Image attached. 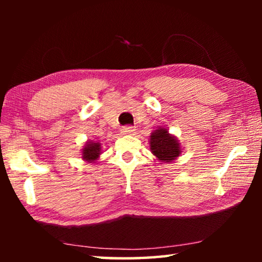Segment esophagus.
Instances as JSON below:
<instances>
[{"instance_id": "34e87169", "label": "esophagus", "mask_w": 262, "mask_h": 262, "mask_svg": "<svg viewBox=\"0 0 262 262\" xmlns=\"http://www.w3.org/2000/svg\"><path fill=\"white\" fill-rule=\"evenodd\" d=\"M135 130H136L135 127L127 126V127H123V128H122L121 133H122V134H125V135H132V134H134Z\"/></svg>"}]
</instances>
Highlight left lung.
Listing matches in <instances>:
<instances>
[{
	"mask_svg": "<svg viewBox=\"0 0 262 262\" xmlns=\"http://www.w3.org/2000/svg\"><path fill=\"white\" fill-rule=\"evenodd\" d=\"M150 150L159 162L171 163L179 157L181 147L178 139L168 133L167 128L159 127L150 135Z\"/></svg>",
	"mask_w": 262,
	"mask_h": 262,
	"instance_id": "left-lung-1",
	"label": "left lung"
}]
</instances>
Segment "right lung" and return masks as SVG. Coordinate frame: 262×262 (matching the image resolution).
<instances>
[{
  "mask_svg": "<svg viewBox=\"0 0 262 262\" xmlns=\"http://www.w3.org/2000/svg\"><path fill=\"white\" fill-rule=\"evenodd\" d=\"M101 154V144L96 141H88L82 149L83 161L88 163H96Z\"/></svg>",
  "mask_w": 262,
  "mask_h": 262,
  "instance_id": "add662e5",
  "label": "right lung"
}]
</instances>
